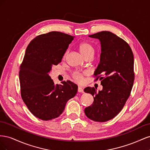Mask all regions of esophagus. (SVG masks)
I'll return each mask as SVG.
<instances>
[{"label": "esophagus", "instance_id": "1", "mask_svg": "<svg viewBox=\"0 0 150 150\" xmlns=\"http://www.w3.org/2000/svg\"><path fill=\"white\" fill-rule=\"evenodd\" d=\"M78 92H79V93H84L83 89L82 88H81V87H80V86H79V87H78Z\"/></svg>", "mask_w": 150, "mask_h": 150}]
</instances>
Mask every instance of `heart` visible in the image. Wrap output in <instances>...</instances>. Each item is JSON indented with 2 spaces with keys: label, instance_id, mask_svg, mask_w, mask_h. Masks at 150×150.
<instances>
[{
  "label": "heart",
  "instance_id": "1",
  "mask_svg": "<svg viewBox=\"0 0 150 150\" xmlns=\"http://www.w3.org/2000/svg\"><path fill=\"white\" fill-rule=\"evenodd\" d=\"M79 49L80 52L84 57L89 55V54H94V48L93 47V46L91 44H90L89 43L86 42L81 43L79 46ZM67 54V51H66L64 53V56H63V57L66 58ZM83 75L84 74L81 73V72H74L73 74H72V76H73V78L75 80L78 81H81L83 80Z\"/></svg>",
  "mask_w": 150,
  "mask_h": 150
}]
</instances>
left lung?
Masks as SVG:
<instances>
[{
    "instance_id": "1",
    "label": "left lung",
    "mask_w": 150,
    "mask_h": 150,
    "mask_svg": "<svg viewBox=\"0 0 150 150\" xmlns=\"http://www.w3.org/2000/svg\"><path fill=\"white\" fill-rule=\"evenodd\" d=\"M89 37L100 41V62L94 75L101 81L103 89L97 92L94 88L84 91L94 98L91 105L84 109L88 118L105 122L115 117L121 111L132 89L134 56L130 46L123 39L110 31H102Z\"/></svg>"
}]
</instances>
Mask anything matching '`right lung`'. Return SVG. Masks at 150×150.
I'll return each mask as SVG.
<instances>
[{"label":"right lung","mask_w":150,"mask_h":150,"mask_svg":"<svg viewBox=\"0 0 150 150\" xmlns=\"http://www.w3.org/2000/svg\"><path fill=\"white\" fill-rule=\"evenodd\" d=\"M74 36L52 31L37 36L28 45L20 66L21 97L34 116L44 121L59 116L78 86L71 81L55 84L49 76L61 62Z\"/></svg>","instance_id":"right-lung-1"}]
</instances>
